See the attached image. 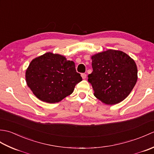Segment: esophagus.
Returning <instances> with one entry per match:
<instances>
[{
  "mask_svg": "<svg viewBox=\"0 0 154 154\" xmlns=\"http://www.w3.org/2000/svg\"><path fill=\"white\" fill-rule=\"evenodd\" d=\"M81 77H82V78H83V79H85L86 78V77H87V75L85 73H82V74H81Z\"/></svg>",
  "mask_w": 154,
  "mask_h": 154,
  "instance_id": "34e87169",
  "label": "esophagus"
}]
</instances>
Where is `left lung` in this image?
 I'll use <instances>...</instances> for the list:
<instances>
[{
    "label": "left lung",
    "instance_id": "8db88e82",
    "mask_svg": "<svg viewBox=\"0 0 154 154\" xmlns=\"http://www.w3.org/2000/svg\"><path fill=\"white\" fill-rule=\"evenodd\" d=\"M93 72L88 75L94 95L106 104L120 103L138 79L135 61L121 51L109 50L92 56Z\"/></svg>",
    "mask_w": 154,
    "mask_h": 154
}]
</instances>
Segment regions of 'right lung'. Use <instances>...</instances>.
Segmentation results:
<instances>
[{"instance_id": "right-lung-1", "label": "right lung", "mask_w": 154, "mask_h": 154, "mask_svg": "<svg viewBox=\"0 0 154 154\" xmlns=\"http://www.w3.org/2000/svg\"><path fill=\"white\" fill-rule=\"evenodd\" d=\"M26 80L38 99L55 103L70 95L82 77L76 71L73 61L49 52L31 61L26 72Z\"/></svg>"}]
</instances>
